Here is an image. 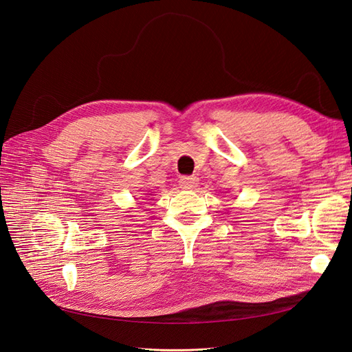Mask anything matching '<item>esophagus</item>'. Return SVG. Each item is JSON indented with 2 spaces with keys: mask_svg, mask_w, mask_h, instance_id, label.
Returning a JSON list of instances; mask_svg holds the SVG:
<instances>
[{
  "mask_svg": "<svg viewBox=\"0 0 352 352\" xmlns=\"http://www.w3.org/2000/svg\"><path fill=\"white\" fill-rule=\"evenodd\" d=\"M179 185L182 189H194L198 185V177L197 176H184V177H180Z\"/></svg>",
  "mask_w": 352,
  "mask_h": 352,
  "instance_id": "esophagus-1",
  "label": "esophagus"
}]
</instances>
